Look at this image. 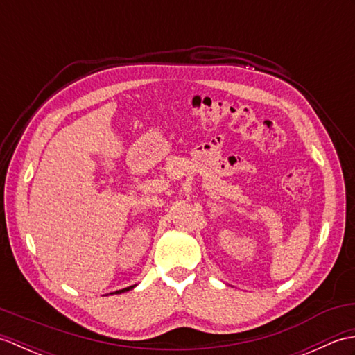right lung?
<instances>
[{
    "label": "right lung",
    "instance_id": "right-lung-1",
    "mask_svg": "<svg viewBox=\"0 0 355 355\" xmlns=\"http://www.w3.org/2000/svg\"><path fill=\"white\" fill-rule=\"evenodd\" d=\"M135 285H131V286H126V288H123V290H117V291H112V293H110V294H120V293H125V291H130V290H132Z\"/></svg>",
    "mask_w": 355,
    "mask_h": 355
}]
</instances>
